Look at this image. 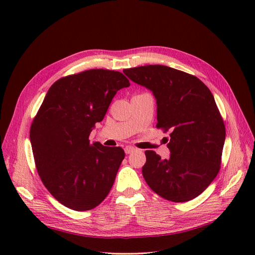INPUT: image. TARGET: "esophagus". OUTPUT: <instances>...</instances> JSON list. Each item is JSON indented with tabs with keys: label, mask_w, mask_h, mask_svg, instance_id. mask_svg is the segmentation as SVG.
I'll return each mask as SVG.
<instances>
[{
	"label": "esophagus",
	"mask_w": 255,
	"mask_h": 255,
	"mask_svg": "<svg viewBox=\"0 0 255 255\" xmlns=\"http://www.w3.org/2000/svg\"><path fill=\"white\" fill-rule=\"evenodd\" d=\"M135 150H136V149H135V148H133V146H130V145L126 146V149H125V151H126V153H127V154L132 153V152H134Z\"/></svg>",
	"instance_id": "34e87169"
}]
</instances>
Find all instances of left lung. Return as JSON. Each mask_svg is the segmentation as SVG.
<instances>
[{
	"label": "left lung",
	"instance_id": "8db88e82",
	"mask_svg": "<svg viewBox=\"0 0 255 255\" xmlns=\"http://www.w3.org/2000/svg\"><path fill=\"white\" fill-rule=\"evenodd\" d=\"M123 72L153 92L156 128L164 133L170 130V157L160 159L154 151L144 152L146 184L168 201H190L220 170L226 127L211 90L195 75L167 66H140Z\"/></svg>",
	"mask_w": 255,
	"mask_h": 255
}]
</instances>
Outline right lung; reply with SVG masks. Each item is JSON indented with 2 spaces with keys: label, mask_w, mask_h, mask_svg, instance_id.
Wrapping results in <instances>:
<instances>
[{
  "label": "right lung",
  "mask_w": 255,
  "mask_h": 255,
  "mask_svg": "<svg viewBox=\"0 0 255 255\" xmlns=\"http://www.w3.org/2000/svg\"><path fill=\"white\" fill-rule=\"evenodd\" d=\"M129 81L121 72L91 69L61 78L47 92L29 130L37 172L50 194L73 211H89L109 195L126 154L90 143L113 98Z\"/></svg>",
  "instance_id": "add662e5"
}]
</instances>
